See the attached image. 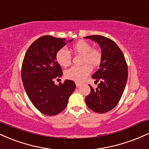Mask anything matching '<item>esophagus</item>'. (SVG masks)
I'll return each mask as SVG.
<instances>
[{
    "label": "esophagus",
    "instance_id": "obj_1",
    "mask_svg": "<svg viewBox=\"0 0 149 149\" xmlns=\"http://www.w3.org/2000/svg\"><path fill=\"white\" fill-rule=\"evenodd\" d=\"M76 87H77V88H79V87L80 86V85H81V84H80V83H76Z\"/></svg>",
    "mask_w": 149,
    "mask_h": 149
}]
</instances>
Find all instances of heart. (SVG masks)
<instances>
[{"label": "heart", "mask_w": 149, "mask_h": 149, "mask_svg": "<svg viewBox=\"0 0 149 149\" xmlns=\"http://www.w3.org/2000/svg\"><path fill=\"white\" fill-rule=\"evenodd\" d=\"M72 50L74 52L83 55L82 63L84 64L81 66H72L66 70L64 76L66 79L76 82H81L91 72L92 67H97L102 61V53L97 49H92V45L85 40H80L72 46ZM56 60L60 66H68L71 64V56L69 51L64 47L59 49L56 54Z\"/></svg>", "instance_id": "obj_1"}]
</instances>
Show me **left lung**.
<instances>
[{
  "label": "left lung",
  "instance_id": "8db88e82",
  "mask_svg": "<svg viewBox=\"0 0 149 149\" xmlns=\"http://www.w3.org/2000/svg\"><path fill=\"white\" fill-rule=\"evenodd\" d=\"M97 42L102 49L100 69L92 75L97 88L90 86V93L85 97L89 109L99 113L112 110L122 97L127 80V65L124 54L115 42L102 36L84 37Z\"/></svg>",
  "mask_w": 149,
  "mask_h": 149
}]
</instances>
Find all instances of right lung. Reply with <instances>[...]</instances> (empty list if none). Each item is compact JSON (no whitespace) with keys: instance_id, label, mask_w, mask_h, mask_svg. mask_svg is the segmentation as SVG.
Instances as JSON below:
<instances>
[{"instance_id":"obj_1","label":"right lung","mask_w":149,"mask_h":149,"mask_svg":"<svg viewBox=\"0 0 149 149\" xmlns=\"http://www.w3.org/2000/svg\"><path fill=\"white\" fill-rule=\"evenodd\" d=\"M72 40L44 36L35 40L25 54L22 67L24 87L33 105L45 115L54 116L62 111L76 88L71 80L54 84V80L63 75L56 54Z\"/></svg>"}]
</instances>
